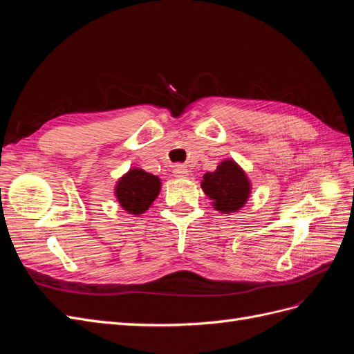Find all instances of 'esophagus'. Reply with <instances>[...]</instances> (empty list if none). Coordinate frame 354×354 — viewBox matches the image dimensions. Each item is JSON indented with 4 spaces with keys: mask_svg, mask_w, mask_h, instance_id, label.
<instances>
[{
    "mask_svg": "<svg viewBox=\"0 0 354 354\" xmlns=\"http://www.w3.org/2000/svg\"><path fill=\"white\" fill-rule=\"evenodd\" d=\"M173 173H174V177L183 178V177L187 176V169H186L185 165H176L174 169H173Z\"/></svg>",
    "mask_w": 354,
    "mask_h": 354,
    "instance_id": "1",
    "label": "esophagus"
}]
</instances>
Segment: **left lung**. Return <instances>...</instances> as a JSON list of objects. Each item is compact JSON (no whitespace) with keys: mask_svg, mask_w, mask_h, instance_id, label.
<instances>
[{"mask_svg":"<svg viewBox=\"0 0 354 354\" xmlns=\"http://www.w3.org/2000/svg\"><path fill=\"white\" fill-rule=\"evenodd\" d=\"M201 187L221 214L238 212L251 195V181L233 159H224L216 171L203 174Z\"/></svg>","mask_w":354,"mask_h":354,"instance_id":"1","label":"left lung"}]
</instances>
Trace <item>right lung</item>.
Segmentation results:
<instances>
[{
    "label": "right lung",
    "mask_w": 354,
    "mask_h": 354,
    "mask_svg": "<svg viewBox=\"0 0 354 354\" xmlns=\"http://www.w3.org/2000/svg\"><path fill=\"white\" fill-rule=\"evenodd\" d=\"M159 192L160 178L142 168H130L115 185L118 203L133 216H140L151 208Z\"/></svg>",
    "instance_id": "obj_1"
}]
</instances>
